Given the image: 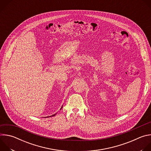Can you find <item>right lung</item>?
<instances>
[{
    "label": "right lung",
    "instance_id": "add662e5",
    "mask_svg": "<svg viewBox=\"0 0 151 151\" xmlns=\"http://www.w3.org/2000/svg\"><path fill=\"white\" fill-rule=\"evenodd\" d=\"M62 107H63V106H61V109H60V110L61 109V108H62ZM56 115V114H54V115H51V116H50V117H51V116H55ZM50 116H47V117H50Z\"/></svg>",
    "mask_w": 151,
    "mask_h": 151
}]
</instances>
